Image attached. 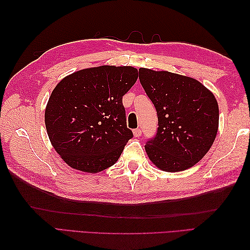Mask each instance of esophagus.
I'll return each mask as SVG.
<instances>
[{"label":"esophagus","mask_w":250,"mask_h":250,"mask_svg":"<svg viewBox=\"0 0 250 250\" xmlns=\"http://www.w3.org/2000/svg\"><path fill=\"white\" fill-rule=\"evenodd\" d=\"M133 134L135 137H140L142 135V130L141 129H135L133 130Z\"/></svg>","instance_id":"34e87169"}]
</instances>
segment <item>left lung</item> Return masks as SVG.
<instances>
[{"instance_id": "left-lung-1", "label": "left lung", "mask_w": 250, "mask_h": 250, "mask_svg": "<svg viewBox=\"0 0 250 250\" xmlns=\"http://www.w3.org/2000/svg\"><path fill=\"white\" fill-rule=\"evenodd\" d=\"M139 78L155 105L158 130L145 150L162 171H185L203 158L216 139L219 108L200 82L167 71L141 67Z\"/></svg>"}]
</instances>
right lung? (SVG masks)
I'll return each instance as SVG.
<instances>
[{
  "instance_id": "right-lung-1",
  "label": "right lung",
  "mask_w": 250,
  "mask_h": 250,
  "mask_svg": "<svg viewBox=\"0 0 250 250\" xmlns=\"http://www.w3.org/2000/svg\"><path fill=\"white\" fill-rule=\"evenodd\" d=\"M132 66L84 68L63 78L45 110L47 134L71 167L98 173L114 166L133 133L122 97L136 83Z\"/></svg>"
}]
</instances>
